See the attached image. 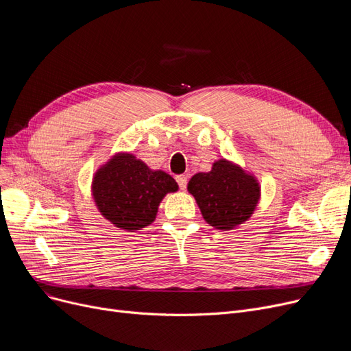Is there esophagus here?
I'll use <instances>...</instances> for the list:
<instances>
[{
    "mask_svg": "<svg viewBox=\"0 0 351 351\" xmlns=\"http://www.w3.org/2000/svg\"><path fill=\"white\" fill-rule=\"evenodd\" d=\"M176 182H178V185H179V188L183 191V189H186V185H188V178L185 176V175H179V176H176Z\"/></svg>",
    "mask_w": 351,
    "mask_h": 351,
    "instance_id": "34e87169",
    "label": "esophagus"
}]
</instances>
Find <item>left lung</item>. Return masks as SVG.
<instances>
[{"mask_svg": "<svg viewBox=\"0 0 351 351\" xmlns=\"http://www.w3.org/2000/svg\"><path fill=\"white\" fill-rule=\"evenodd\" d=\"M206 222L228 230L243 223L259 200V185L254 178L222 159L208 173H196L188 185Z\"/></svg>", "mask_w": 351, "mask_h": 351, "instance_id": "obj_1", "label": "left lung"}]
</instances>
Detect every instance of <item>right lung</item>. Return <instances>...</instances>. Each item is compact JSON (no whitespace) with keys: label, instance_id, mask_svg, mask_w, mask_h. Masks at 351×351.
<instances>
[{"label":"right lung","instance_id":"1","mask_svg":"<svg viewBox=\"0 0 351 351\" xmlns=\"http://www.w3.org/2000/svg\"><path fill=\"white\" fill-rule=\"evenodd\" d=\"M92 189L108 220L121 229L138 230L154 222L162 197L178 191V183L132 155H119L98 171Z\"/></svg>","mask_w":351,"mask_h":351}]
</instances>
